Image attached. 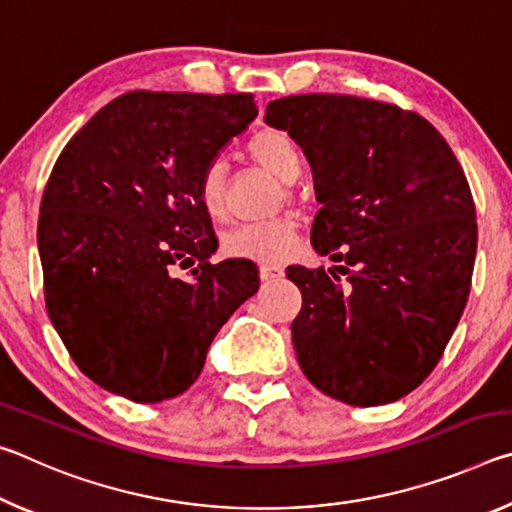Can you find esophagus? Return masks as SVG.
<instances>
[{
	"label": "esophagus",
	"mask_w": 512,
	"mask_h": 512,
	"mask_svg": "<svg viewBox=\"0 0 512 512\" xmlns=\"http://www.w3.org/2000/svg\"><path fill=\"white\" fill-rule=\"evenodd\" d=\"M282 275H284V271H282L280 266H275V264H262V266H259V277H262L264 282L280 280Z\"/></svg>",
	"instance_id": "1"
}]
</instances>
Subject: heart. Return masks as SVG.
Here are the masks:
<instances>
[{
    "mask_svg": "<svg viewBox=\"0 0 512 512\" xmlns=\"http://www.w3.org/2000/svg\"><path fill=\"white\" fill-rule=\"evenodd\" d=\"M246 149L257 164L287 183L300 176L305 162L298 142L282 128H262L250 137ZM198 201L212 219H221L225 214V169L219 160L207 162L198 176ZM296 239L298 219L293 214H284L277 219L237 225L223 235L221 250L235 259L277 264L289 257Z\"/></svg>",
    "mask_w": 512,
    "mask_h": 512,
    "instance_id": "1",
    "label": "heart"
}]
</instances>
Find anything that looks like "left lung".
Wrapping results in <instances>:
<instances>
[{
  "label": "left lung",
  "instance_id": "left-lung-1",
  "mask_svg": "<svg viewBox=\"0 0 512 512\" xmlns=\"http://www.w3.org/2000/svg\"><path fill=\"white\" fill-rule=\"evenodd\" d=\"M264 119L307 153L323 203L311 244L343 262L287 268L300 368L345 404L400 400L438 366L470 296L476 207L461 162L427 119L386 101L296 94Z\"/></svg>",
  "mask_w": 512,
  "mask_h": 512
}]
</instances>
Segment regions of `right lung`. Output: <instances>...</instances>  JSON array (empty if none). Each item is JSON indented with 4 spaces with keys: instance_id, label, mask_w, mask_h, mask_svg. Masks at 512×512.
I'll return each mask as SVG.
<instances>
[{
    "instance_id": "1",
    "label": "right lung",
    "mask_w": 512,
    "mask_h": 512,
    "mask_svg": "<svg viewBox=\"0 0 512 512\" xmlns=\"http://www.w3.org/2000/svg\"><path fill=\"white\" fill-rule=\"evenodd\" d=\"M255 117L253 94L135 90L58 155L38 216L45 305L69 357L106 391L140 404L185 393L259 289L250 259L212 262L198 201L205 164ZM194 263L189 281L170 273Z\"/></svg>"
}]
</instances>
